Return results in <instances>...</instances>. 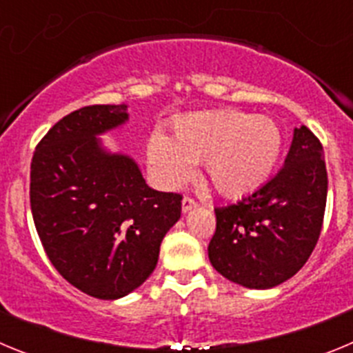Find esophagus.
I'll list each match as a JSON object with an SVG mask.
<instances>
[{
    "label": "esophagus",
    "instance_id": "obj_1",
    "mask_svg": "<svg viewBox=\"0 0 353 353\" xmlns=\"http://www.w3.org/2000/svg\"><path fill=\"white\" fill-rule=\"evenodd\" d=\"M198 207V201H196L194 198H191V196H183L182 199V212L185 214V212H189L191 208Z\"/></svg>",
    "mask_w": 353,
    "mask_h": 353
}]
</instances>
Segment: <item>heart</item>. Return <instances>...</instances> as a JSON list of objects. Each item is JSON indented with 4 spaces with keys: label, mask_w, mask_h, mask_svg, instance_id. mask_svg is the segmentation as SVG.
<instances>
[{
    "label": "heart",
    "mask_w": 353,
    "mask_h": 353,
    "mask_svg": "<svg viewBox=\"0 0 353 353\" xmlns=\"http://www.w3.org/2000/svg\"><path fill=\"white\" fill-rule=\"evenodd\" d=\"M281 145V130L269 117L219 109L176 118L170 138L154 134L148 139L146 159L159 182L170 189L185 183L194 164L203 162L215 191L239 198L269 180Z\"/></svg>",
    "instance_id": "heart-1"
}]
</instances>
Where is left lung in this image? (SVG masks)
<instances>
[{
	"label": "left lung",
	"mask_w": 353,
	"mask_h": 353,
	"mask_svg": "<svg viewBox=\"0 0 353 353\" xmlns=\"http://www.w3.org/2000/svg\"><path fill=\"white\" fill-rule=\"evenodd\" d=\"M327 203L323 146L305 125L293 130L285 166L260 189L215 208L210 263L245 288L267 290L299 272L322 232Z\"/></svg>",
	"instance_id": "1"
}]
</instances>
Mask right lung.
Returning a JSON list of instances; mask_svg holds the SVG:
<instances>
[{"label": "right lung", "mask_w": 353, "mask_h": 353, "mask_svg": "<svg viewBox=\"0 0 353 353\" xmlns=\"http://www.w3.org/2000/svg\"><path fill=\"white\" fill-rule=\"evenodd\" d=\"M127 120L125 104L77 109L31 159V214L43 251L72 286L104 301L148 279L182 212V194L155 191L129 155L102 148L97 136Z\"/></svg>", "instance_id": "add662e5"}]
</instances>
